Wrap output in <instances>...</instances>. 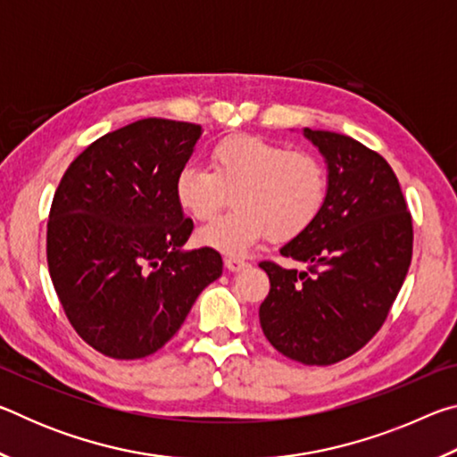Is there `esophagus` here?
<instances>
[{
    "instance_id": "esophagus-1",
    "label": "esophagus",
    "mask_w": 457,
    "mask_h": 457,
    "mask_svg": "<svg viewBox=\"0 0 457 457\" xmlns=\"http://www.w3.org/2000/svg\"><path fill=\"white\" fill-rule=\"evenodd\" d=\"M226 268L229 270V272H239V270L247 268V262L242 260V258H237V256H228L226 258Z\"/></svg>"
}]
</instances>
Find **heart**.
I'll use <instances>...</instances> for the list:
<instances>
[{"instance_id":"obj_1","label":"heart","mask_w":457,"mask_h":457,"mask_svg":"<svg viewBox=\"0 0 457 457\" xmlns=\"http://www.w3.org/2000/svg\"><path fill=\"white\" fill-rule=\"evenodd\" d=\"M234 210L199 231L204 245L242 253L270 236L288 242L312 226L328 197V171L316 154L290 151L256 135H231L210 151V169L185 165L175 177V199L195 221Z\"/></svg>"}]
</instances>
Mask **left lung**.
<instances>
[{
    "mask_svg": "<svg viewBox=\"0 0 457 457\" xmlns=\"http://www.w3.org/2000/svg\"><path fill=\"white\" fill-rule=\"evenodd\" d=\"M328 167V197L304 234L280 247L306 272L260 262L270 292L260 324L278 353L332 365L362 349L389 314L413 253L411 213L389 163L354 138L304 129Z\"/></svg>",
    "mask_w": 457,
    "mask_h": 457,
    "instance_id": "left-lung-1",
    "label": "left lung"
}]
</instances>
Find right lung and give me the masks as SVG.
<instances>
[{
	"label": "right lung",
	"instance_id": "obj_1",
	"mask_svg": "<svg viewBox=\"0 0 457 457\" xmlns=\"http://www.w3.org/2000/svg\"><path fill=\"white\" fill-rule=\"evenodd\" d=\"M201 127L143 119L88 145L54 193L46 253L79 337L111 359L157 353L187 319L221 256L185 252L193 221L175 199Z\"/></svg>",
	"mask_w": 457,
	"mask_h": 457
}]
</instances>
